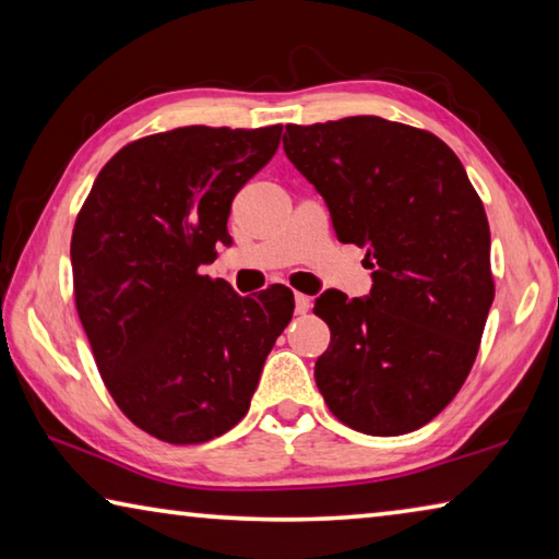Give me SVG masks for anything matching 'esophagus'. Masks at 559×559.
I'll use <instances>...</instances> for the list:
<instances>
[{
    "label": "esophagus",
    "instance_id": "esophagus-1",
    "mask_svg": "<svg viewBox=\"0 0 559 559\" xmlns=\"http://www.w3.org/2000/svg\"><path fill=\"white\" fill-rule=\"evenodd\" d=\"M310 306H313V298L306 296V293H296V313L298 316H306Z\"/></svg>",
    "mask_w": 559,
    "mask_h": 559
}]
</instances>
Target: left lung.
<instances>
[{"label": "left lung", "instance_id": "obj_1", "mask_svg": "<svg viewBox=\"0 0 559 559\" xmlns=\"http://www.w3.org/2000/svg\"><path fill=\"white\" fill-rule=\"evenodd\" d=\"M283 150L333 216L367 246L372 290H328L316 316L330 345L316 384L345 427L400 437L429 424L466 382L490 302L486 210L433 132L377 116L286 126Z\"/></svg>", "mask_w": 559, "mask_h": 559}]
</instances>
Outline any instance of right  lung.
Listing matches in <instances>:
<instances>
[{
    "instance_id": "right-lung-1",
    "label": "right lung",
    "mask_w": 559,
    "mask_h": 559,
    "mask_svg": "<svg viewBox=\"0 0 559 559\" xmlns=\"http://www.w3.org/2000/svg\"><path fill=\"white\" fill-rule=\"evenodd\" d=\"M283 126L175 128L132 140L100 169L71 236L73 298L120 412L167 443L243 419L293 318V290L241 298L202 276L229 243L239 189L276 155Z\"/></svg>"
}]
</instances>
